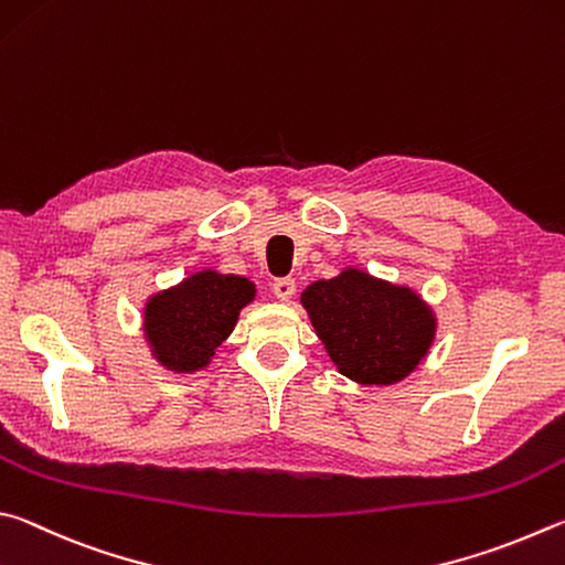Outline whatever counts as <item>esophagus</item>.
I'll return each mask as SVG.
<instances>
[{"label":"esophagus","instance_id":"esophagus-1","mask_svg":"<svg viewBox=\"0 0 565 565\" xmlns=\"http://www.w3.org/2000/svg\"><path fill=\"white\" fill-rule=\"evenodd\" d=\"M273 292H275V298L282 300V302L292 300V295H295V280H292V277H280V280L273 282Z\"/></svg>","mask_w":565,"mask_h":565}]
</instances>
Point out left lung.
Listing matches in <instances>:
<instances>
[{
  "mask_svg": "<svg viewBox=\"0 0 565 565\" xmlns=\"http://www.w3.org/2000/svg\"><path fill=\"white\" fill-rule=\"evenodd\" d=\"M300 302L338 372L364 387L409 377L437 338V315L417 290L360 267L315 280Z\"/></svg>",
  "mask_w": 565,
  "mask_h": 565,
  "instance_id": "left-lung-1",
  "label": "left lung"
}]
</instances>
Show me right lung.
<instances>
[{
	"label": "right lung",
	"mask_w": 565,
	"mask_h": 565,
	"mask_svg": "<svg viewBox=\"0 0 565 565\" xmlns=\"http://www.w3.org/2000/svg\"><path fill=\"white\" fill-rule=\"evenodd\" d=\"M255 292V282L243 275L203 267L171 288L148 295L143 338L151 358L173 374L205 370Z\"/></svg>",
	"instance_id": "right-lung-1"
}]
</instances>
